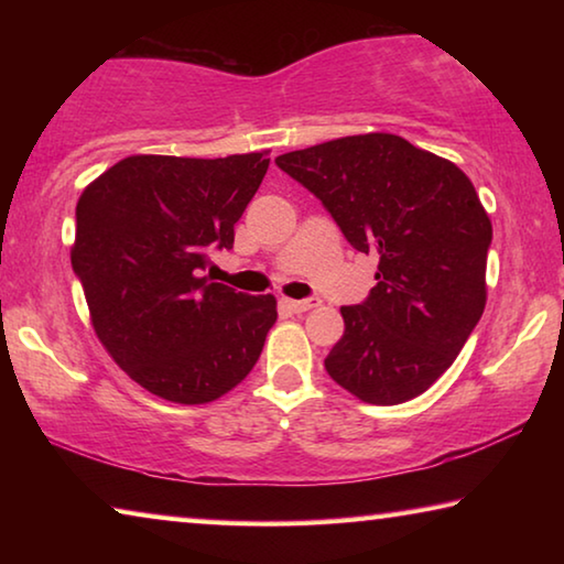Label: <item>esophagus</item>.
I'll return each instance as SVG.
<instances>
[{"instance_id":"34e87169","label":"esophagus","mask_w":564,"mask_h":564,"mask_svg":"<svg viewBox=\"0 0 564 564\" xmlns=\"http://www.w3.org/2000/svg\"><path fill=\"white\" fill-rule=\"evenodd\" d=\"M283 305H285V308H289L291 313H305V311H311V308H318V305H321V299H303V301H291V299H285V301H283Z\"/></svg>"}]
</instances>
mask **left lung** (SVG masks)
Masks as SVG:
<instances>
[{
	"instance_id": "8db88e82",
	"label": "left lung",
	"mask_w": 564,
	"mask_h": 564,
	"mask_svg": "<svg viewBox=\"0 0 564 564\" xmlns=\"http://www.w3.org/2000/svg\"><path fill=\"white\" fill-rule=\"evenodd\" d=\"M360 253L376 289L343 305L328 376L373 405L425 393L453 366L485 311L492 224L473 181L395 133H362L275 159Z\"/></svg>"
}]
</instances>
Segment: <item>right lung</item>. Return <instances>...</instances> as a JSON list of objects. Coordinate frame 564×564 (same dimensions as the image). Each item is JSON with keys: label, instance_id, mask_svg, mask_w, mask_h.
<instances>
[{"label": "right lung", "instance_id": "right-lung-1", "mask_svg": "<svg viewBox=\"0 0 564 564\" xmlns=\"http://www.w3.org/2000/svg\"><path fill=\"white\" fill-rule=\"evenodd\" d=\"M263 154L129 156L84 188L72 269L104 348L171 403H212L259 360L273 295L204 275L269 171Z\"/></svg>", "mask_w": 564, "mask_h": 564}]
</instances>
